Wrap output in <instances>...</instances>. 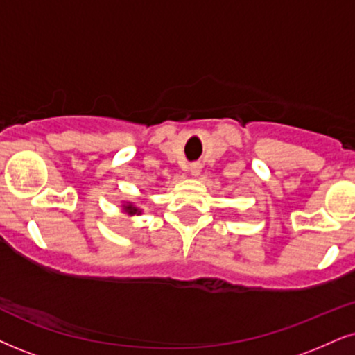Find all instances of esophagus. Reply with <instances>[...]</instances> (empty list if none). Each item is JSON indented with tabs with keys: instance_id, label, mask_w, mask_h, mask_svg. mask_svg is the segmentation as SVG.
Instances as JSON below:
<instances>
[{
	"instance_id": "1",
	"label": "esophagus",
	"mask_w": 355,
	"mask_h": 355,
	"mask_svg": "<svg viewBox=\"0 0 355 355\" xmlns=\"http://www.w3.org/2000/svg\"><path fill=\"white\" fill-rule=\"evenodd\" d=\"M191 173V176H199L200 174V171H202V166H200L199 163H194V164H191L189 166V169H187Z\"/></svg>"
}]
</instances>
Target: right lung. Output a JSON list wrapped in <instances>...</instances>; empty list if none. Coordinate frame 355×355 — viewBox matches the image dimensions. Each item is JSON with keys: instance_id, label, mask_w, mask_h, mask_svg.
<instances>
[{"instance_id": "1", "label": "right lung", "mask_w": 355, "mask_h": 355, "mask_svg": "<svg viewBox=\"0 0 355 355\" xmlns=\"http://www.w3.org/2000/svg\"><path fill=\"white\" fill-rule=\"evenodd\" d=\"M121 207H123V212L126 214V216H130V217H133V216H141V209L139 207H137V204H133V202H123V205H121Z\"/></svg>"}]
</instances>
